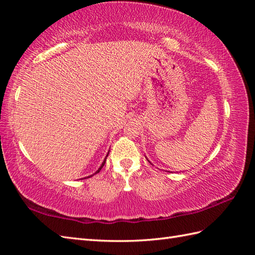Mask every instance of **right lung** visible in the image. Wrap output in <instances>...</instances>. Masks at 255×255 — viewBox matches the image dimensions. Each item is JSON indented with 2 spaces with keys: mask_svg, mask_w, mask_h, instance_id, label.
I'll return each instance as SVG.
<instances>
[{
  "mask_svg": "<svg viewBox=\"0 0 255 255\" xmlns=\"http://www.w3.org/2000/svg\"><path fill=\"white\" fill-rule=\"evenodd\" d=\"M106 158H107V156H106ZM106 158H105V160H104V162H103V163H102V165H101V167H100V169H99V170H97V171H96V173H99V172H100V171H101V170H102V167H103V166H104V164H105V161H106ZM96 173H95V174H96ZM93 175H94V174H93ZM93 175H90V176H88V177H91V176H93Z\"/></svg>",
  "mask_w": 255,
  "mask_h": 255,
  "instance_id": "add662e5",
  "label": "right lung"
}]
</instances>
